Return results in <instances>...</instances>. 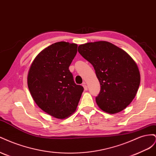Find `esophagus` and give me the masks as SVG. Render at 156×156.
<instances>
[{"instance_id": "esophagus-1", "label": "esophagus", "mask_w": 156, "mask_h": 156, "mask_svg": "<svg viewBox=\"0 0 156 156\" xmlns=\"http://www.w3.org/2000/svg\"><path fill=\"white\" fill-rule=\"evenodd\" d=\"M83 87H84V90H88V87L87 86V84H86L85 83H83Z\"/></svg>"}]
</instances>
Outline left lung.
I'll return each instance as SVG.
<instances>
[{
	"label": "left lung",
	"instance_id": "8db88e82",
	"mask_svg": "<svg viewBox=\"0 0 156 156\" xmlns=\"http://www.w3.org/2000/svg\"><path fill=\"white\" fill-rule=\"evenodd\" d=\"M78 51L93 66L100 81L98 105L110 114L124 110L133 101L140 84L139 70L133 58L105 41L80 45Z\"/></svg>",
	"mask_w": 156,
	"mask_h": 156
}]
</instances>
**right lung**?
Instances as JSON below:
<instances>
[{
  "label": "right lung",
  "mask_w": 156,
  "mask_h": 156,
  "mask_svg": "<svg viewBox=\"0 0 156 156\" xmlns=\"http://www.w3.org/2000/svg\"><path fill=\"white\" fill-rule=\"evenodd\" d=\"M77 45L56 42L37 55L30 68L28 87L41 110L64 119L76 110L82 86L74 82L69 66L77 52Z\"/></svg>",
  "instance_id": "right-lung-1"
}]
</instances>
